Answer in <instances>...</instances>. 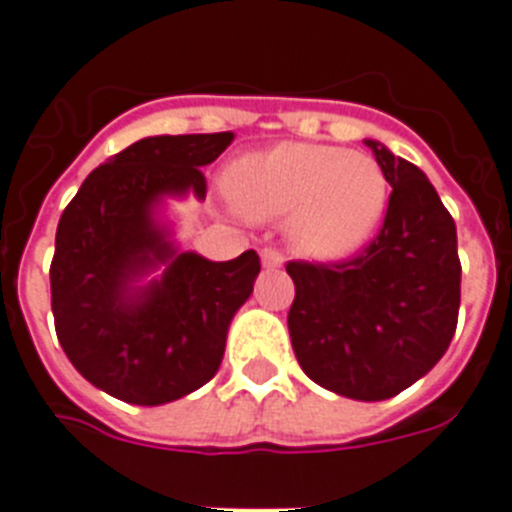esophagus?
I'll return each instance as SVG.
<instances>
[{
	"mask_svg": "<svg viewBox=\"0 0 512 512\" xmlns=\"http://www.w3.org/2000/svg\"><path fill=\"white\" fill-rule=\"evenodd\" d=\"M282 253L280 251H274V248H264V251H261V266H264V269H280L282 266Z\"/></svg>",
	"mask_w": 512,
	"mask_h": 512,
	"instance_id": "34e87169",
	"label": "esophagus"
}]
</instances>
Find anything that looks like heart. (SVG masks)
<instances>
[{
  "mask_svg": "<svg viewBox=\"0 0 512 512\" xmlns=\"http://www.w3.org/2000/svg\"><path fill=\"white\" fill-rule=\"evenodd\" d=\"M222 188L243 217H287L290 246L314 261H340L361 251L390 198L377 159L322 143H280L243 154L225 170Z\"/></svg>",
  "mask_w": 512,
  "mask_h": 512,
  "instance_id": "obj_1",
  "label": "heart"
}]
</instances>
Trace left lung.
<instances>
[{
	"instance_id": "1",
	"label": "left lung",
	"mask_w": 512,
	"mask_h": 512,
	"mask_svg": "<svg viewBox=\"0 0 512 512\" xmlns=\"http://www.w3.org/2000/svg\"><path fill=\"white\" fill-rule=\"evenodd\" d=\"M390 183L384 227L348 264L290 261L287 329L301 369L363 403L395 398L445 356L460 308L458 232L429 177L366 138Z\"/></svg>"
}]
</instances>
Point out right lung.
I'll list each match as a JSON object with an SVG mask.
<instances>
[{
	"mask_svg": "<svg viewBox=\"0 0 512 512\" xmlns=\"http://www.w3.org/2000/svg\"><path fill=\"white\" fill-rule=\"evenodd\" d=\"M232 133L149 135L109 156L62 211L52 314L83 379L122 403L164 405L204 387L251 298L256 251L209 261L185 251L170 201L206 198L201 167Z\"/></svg>",
	"mask_w": 512,
	"mask_h": 512,
	"instance_id": "1",
	"label": "right lung"
}]
</instances>
